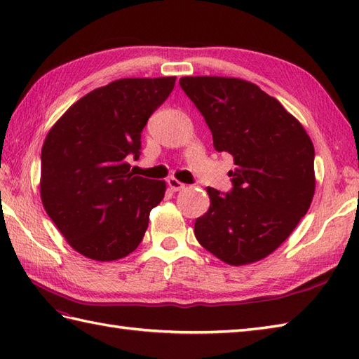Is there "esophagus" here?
<instances>
[{"label": "esophagus", "instance_id": "esophagus-1", "mask_svg": "<svg viewBox=\"0 0 359 359\" xmlns=\"http://www.w3.org/2000/svg\"><path fill=\"white\" fill-rule=\"evenodd\" d=\"M168 187H170L172 191H180V189L185 188V184H182V182H179L177 179H168Z\"/></svg>", "mask_w": 359, "mask_h": 359}]
</instances>
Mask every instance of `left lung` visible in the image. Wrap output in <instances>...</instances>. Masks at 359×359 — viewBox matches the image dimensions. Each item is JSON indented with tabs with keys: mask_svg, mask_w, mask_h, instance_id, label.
Instances as JSON below:
<instances>
[{
	"mask_svg": "<svg viewBox=\"0 0 359 359\" xmlns=\"http://www.w3.org/2000/svg\"><path fill=\"white\" fill-rule=\"evenodd\" d=\"M180 88L203 116L219 152L233 156L231 189L208 187L196 219L203 248L230 265L269 256L306 216L315 194V148L306 129L253 83L184 77Z\"/></svg>",
	"mask_w": 359,
	"mask_h": 359,
	"instance_id": "1",
	"label": "left lung"
}]
</instances>
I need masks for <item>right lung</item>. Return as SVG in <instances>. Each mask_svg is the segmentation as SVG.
I'll return each instance as SVG.
<instances>
[{"instance_id": "add662e5", "label": "right lung", "mask_w": 359, "mask_h": 359, "mask_svg": "<svg viewBox=\"0 0 359 359\" xmlns=\"http://www.w3.org/2000/svg\"><path fill=\"white\" fill-rule=\"evenodd\" d=\"M175 77L121 79L81 97L52 126L41 149V202L69 245L94 261L139 247L165 182L129 172L142 131Z\"/></svg>"}]
</instances>
